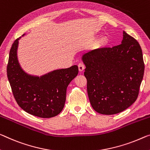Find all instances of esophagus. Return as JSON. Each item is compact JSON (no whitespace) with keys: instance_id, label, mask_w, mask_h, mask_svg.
Instances as JSON below:
<instances>
[{"instance_id":"obj_1","label":"esophagus","mask_w":150,"mask_h":150,"mask_svg":"<svg viewBox=\"0 0 150 150\" xmlns=\"http://www.w3.org/2000/svg\"><path fill=\"white\" fill-rule=\"evenodd\" d=\"M85 68V66L83 63H80L78 64V70H79L80 72H82L83 70H84Z\"/></svg>"}]
</instances>
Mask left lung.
<instances>
[{
    "label": "left lung",
    "instance_id": "8db88e82",
    "mask_svg": "<svg viewBox=\"0 0 150 150\" xmlns=\"http://www.w3.org/2000/svg\"><path fill=\"white\" fill-rule=\"evenodd\" d=\"M82 59L86 66L87 93L94 110L117 114L136 100L145 66L142 48L133 37L123 31L120 45L92 50Z\"/></svg>",
    "mask_w": 150,
    "mask_h": 150
}]
</instances>
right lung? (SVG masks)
I'll list each match as a JSON object with an SVG mask.
<instances>
[{
    "mask_svg": "<svg viewBox=\"0 0 150 150\" xmlns=\"http://www.w3.org/2000/svg\"><path fill=\"white\" fill-rule=\"evenodd\" d=\"M19 38L13 43L6 68L7 77L17 104L28 113L51 118L60 112L66 102V89L76 76V65L33 76L25 73L19 64L17 51Z\"/></svg>",
    "mask_w": 150,
    "mask_h": 150,
    "instance_id": "1",
    "label": "right lung"
}]
</instances>
